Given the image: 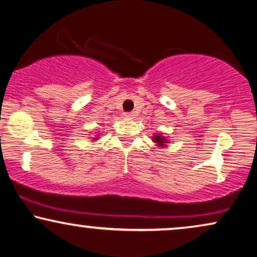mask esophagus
<instances>
[{"instance_id":"obj_1","label":"esophagus","mask_w":257,"mask_h":257,"mask_svg":"<svg viewBox=\"0 0 257 257\" xmlns=\"http://www.w3.org/2000/svg\"><path fill=\"white\" fill-rule=\"evenodd\" d=\"M123 116L125 118H133L134 117V113H124Z\"/></svg>"}]
</instances>
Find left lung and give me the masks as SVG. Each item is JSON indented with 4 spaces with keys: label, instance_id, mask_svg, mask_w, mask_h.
Listing matches in <instances>:
<instances>
[{
    "label": "left lung",
    "instance_id": "left-lung-1",
    "mask_svg": "<svg viewBox=\"0 0 257 257\" xmlns=\"http://www.w3.org/2000/svg\"><path fill=\"white\" fill-rule=\"evenodd\" d=\"M154 139H153V141L155 143H157V146L158 147H161V148H163V147H165L166 146V143L169 142L168 140L165 139V137L162 135V134H156V135H154L153 136Z\"/></svg>",
    "mask_w": 257,
    "mask_h": 257
}]
</instances>
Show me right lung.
<instances>
[{
	"instance_id": "obj_1",
	"label": "right lung",
	"mask_w": 257,
	"mask_h": 257,
	"mask_svg": "<svg viewBox=\"0 0 257 257\" xmlns=\"http://www.w3.org/2000/svg\"><path fill=\"white\" fill-rule=\"evenodd\" d=\"M94 140H96V139H94Z\"/></svg>"
}]
</instances>
